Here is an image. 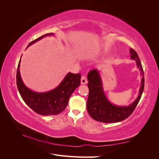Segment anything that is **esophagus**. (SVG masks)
Segmentation results:
<instances>
[{
	"mask_svg": "<svg viewBox=\"0 0 159 159\" xmlns=\"http://www.w3.org/2000/svg\"><path fill=\"white\" fill-rule=\"evenodd\" d=\"M88 83L87 78L85 76H82L81 78V84H86Z\"/></svg>",
	"mask_w": 159,
	"mask_h": 159,
	"instance_id": "34e87169",
	"label": "esophagus"
}]
</instances>
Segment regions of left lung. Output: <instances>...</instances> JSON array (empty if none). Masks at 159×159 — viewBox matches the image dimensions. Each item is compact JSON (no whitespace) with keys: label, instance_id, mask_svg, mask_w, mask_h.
Returning <instances> with one entry per match:
<instances>
[{"label":"left lung","instance_id":"obj_1","mask_svg":"<svg viewBox=\"0 0 159 159\" xmlns=\"http://www.w3.org/2000/svg\"><path fill=\"white\" fill-rule=\"evenodd\" d=\"M131 58L136 61L137 68L141 71V86L137 98L128 106H119L112 104L105 94L102 79L97 69L91 70L88 74L89 95L87 102V109L91 118L103 123H115L123 121L132 114L140 101L144 89L145 78L143 67L137 53L130 49Z\"/></svg>","mask_w":159,"mask_h":159}]
</instances>
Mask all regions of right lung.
Listing matches in <instances>:
<instances>
[{
  "label": "right lung",
  "mask_w": 159,
  "mask_h": 159,
  "mask_svg": "<svg viewBox=\"0 0 159 159\" xmlns=\"http://www.w3.org/2000/svg\"><path fill=\"white\" fill-rule=\"evenodd\" d=\"M54 35L49 33L31 42L27 48L34 43L48 36ZM21 58L19 61L16 72V84L22 99L34 111L42 115H56L66 109L70 95L80 85V74L69 72L55 89L47 92L39 93L28 88L24 84L20 73Z\"/></svg>",
  "instance_id": "right-lung-1"
}]
</instances>
